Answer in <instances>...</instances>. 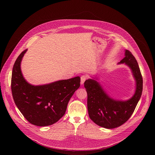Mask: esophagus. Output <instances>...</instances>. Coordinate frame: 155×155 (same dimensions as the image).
Listing matches in <instances>:
<instances>
[{"mask_svg": "<svg viewBox=\"0 0 155 155\" xmlns=\"http://www.w3.org/2000/svg\"><path fill=\"white\" fill-rule=\"evenodd\" d=\"M87 77L85 75L81 76V84L83 85L85 82V81L87 80Z\"/></svg>", "mask_w": 155, "mask_h": 155, "instance_id": "34e87169", "label": "esophagus"}]
</instances>
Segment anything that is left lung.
I'll use <instances>...</instances> for the list:
<instances>
[{
    "label": "left lung",
    "instance_id": "obj_1",
    "mask_svg": "<svg viewBox=\"0 0 155 155\" xmlns=\"http://www.w3.org/2000/svg\"><path fill=\"white\" fill-rule=\"evenodd\" d=\"M126 63L131 69L136 82L133 97L126 101L110 99L97 81L88 79L84 83L87 93V109L91 120L98 126L113 129L124 124L130 118L139 101L143 91V78L137 62L129 50L119 63Z\"/></svg>",
    "mask_w": 155,
    "mask_h": 155
}]
</instances>
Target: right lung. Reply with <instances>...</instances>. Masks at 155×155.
<instances>
[{
  "label": "right lung",
  "instance_id": "add662e5",
  "mask_svg": "<svg viewBox=\"0 0 155 155\" xmlns=\"http://www.w3.org/2000/svg\"><path fill=\"white\" fill-rule=\"evenodd\" d=\"M26 51L19 55L13 67V99L29 123L38 126H50L64 116L70 98L80 85V78L76 77L44 85H32L24 78L20 67Z\"/></svg>",
  "mask_w": 155,
  "mask_h": 155
}]
</instances>
